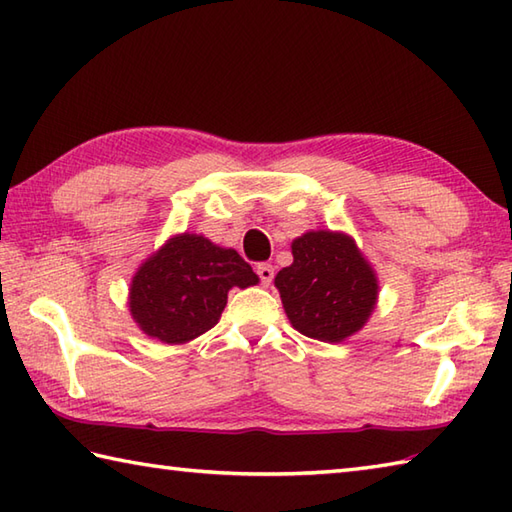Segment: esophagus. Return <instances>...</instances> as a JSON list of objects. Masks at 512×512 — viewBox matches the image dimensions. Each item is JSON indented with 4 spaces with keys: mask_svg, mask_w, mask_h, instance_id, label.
<instances>
[{
    "mask_svg": "<svg viewBox=\"0 0 512 512\" xmlns=\"http://www.w3.org/2000/svg\"><path fill=\"white\" fill-rule=\"evenodd\" d=\"M257 275H259V279H262V286H268L270 281H273V277H275V268L270 266V264H259L257 266Z\"/></svg>",
    "mask_w": 512,
    "mask_h": 512,
    "instance_id": "obj_1",
    "label": "esophagus"
}]
</instances>
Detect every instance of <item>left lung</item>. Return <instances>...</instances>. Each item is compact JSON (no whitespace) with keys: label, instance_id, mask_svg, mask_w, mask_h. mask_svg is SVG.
<instances>
[{"label":"left lung","instance_id":"1","mask_svg":"<svg viewBox=\"0 0 512 512\" xmlns=\"http://www.w3.org/2000/svg\"><path fill=\"white\" fill-rule=\"evenodd\" d=\"M292 264L275 277L292 328L308 339L341 343L372 317L378 277L343 231H308L292 239Z\"/></svg>","mask_w":512,"mask_h":512}]
</instances>
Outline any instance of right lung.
Returning <instances> with one entry per match:
<instances>
[{
    "label": "right lung",
    "mask_w": 512,
    "mask_h": 512,
    "mask_svg": "<svg viewBox=\"0 0 512 512\" xmlns=\"http://www.w3.org/2000/svg\"><path fill=\"white\" fill-rule=\"evenodd\" d=\"M257 284L237 250L198 233H178L136 268L127 306L149 339L182 345L220 321L228 290Z\"/></svg>",
    "instance_id": "right-lung-1"
}]
</instances>
